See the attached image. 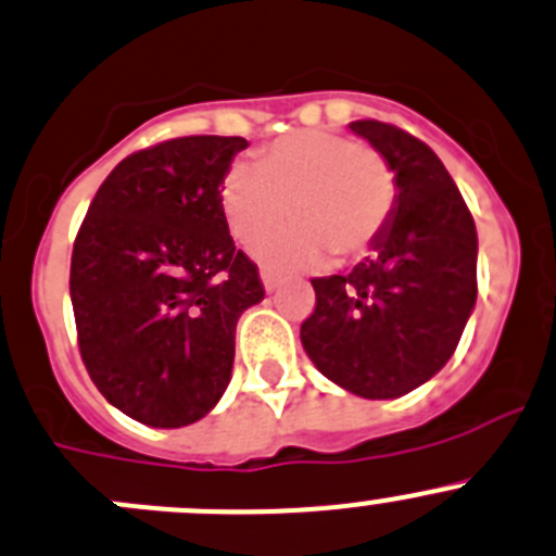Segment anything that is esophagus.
Listing matches in <instances>:
<instances>
[{
  "instance_id": "esophagus-1",
  "label": "esophagus",
  "mask_w": 556,
  "mask_h": 556,
  "mask_svg": "<svg viewBox=\"0 0 556 556\" xmlns=\"http://www.w3.org/2000/svg\"><path fill=\"white\" fill-rule=\"evenodd\" d=\"M261 279H263V288H266L268 293H271V290L279 285V274L271 271V268H268V266L261 268Z\"/></svg>"
}]
</instances>
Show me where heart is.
I'll return each mask as SVG.
<instances>
[{"label": "heart", "instance_id": "obj_1", "mask_svg": "<svg viewBox=\"0 0 556 556\" xmlns=\"http://www.w3.org/2000/svg\"><path fill=\"white\" fill-rule=\"evenodd\" d=\"M291 206L288 207L287 203ZM396 206V174L377 149L331 129H301L263 149L252 165H233L223 181L230 233L263 239L293 214L299 223L257 244L274 263H317L366 255Z\"/></svg>", "mask_w": 556, "mask_h": 556}]
</instances>
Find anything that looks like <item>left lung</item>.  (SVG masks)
Instances as JSON below:
<instances>
[{"instance_id":"obj_1","label":"left lung","mask_w":556,"mask_h":556,"mask_svg":"<svg viewBox=\"0 0 556 556\" xmlns=\"http://www.w3.org/2000/svg\"><path fill=\"white\" fill-rule=\"evenodd\" d=\"M350 129L391 163L396 206L364 263L312 279L317 301L301 344L344 391L396 399L438 375L459 344L478 295L476 223L427 143L375 118Z\"/></svg>"}]
</instances>
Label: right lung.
<instances>
[{
  "label": "right lung",
  "instance_id": "1",
  "mask_svg": "<svg viewBox=\"0 0 556 556\" xmlns=\"http://www.w3.org/2000/svg\"><path fill=\"white\" fill-rule=\"evenodd\" d=\"M244 138L187 135L124 157L80 223L70 263L78 350L135 421H201L230 382L236 323L266 295L236 250L223 181Z\"/></svg>",
  "mask_w": 556,
  "mask_h": 556
}]
</instances>
